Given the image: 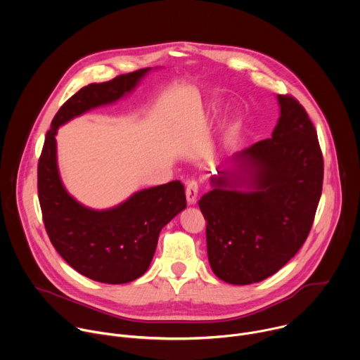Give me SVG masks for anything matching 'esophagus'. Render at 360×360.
Segmentation results:
<instances>
[{
    "label": "esophagus",
    "instance_id": "34e87169",
    "mask_svg": "<svg viewBox=\"0 0 360 360\" xmlns=\"http://www.w3.org/2000/svg\"><path fill=\"white\" fill-rule=\"evenodd\" d=\"M198 193H199V186L196 181H189L186 185V200L189 205L196 203L198 199Z\"/></svg>",
    "mask_w": 360,
    "mask_h": 360
}]
</instances>
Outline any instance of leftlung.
Masks as SVG:
<instances>
[{"label": "left lung", "instance_id": "left-lung-1", "mask_svg": "<svg viewBox=\"0 0 360 360\" xmlns=\"http://www.w3.org/2000/svg\"><path fill=\"white\" fill-rule=\"evenodd\" d=\"M271 139L216 168L199 200L207 259L224 283L248 285L276 274L301 249L322 193L323 160L305 108L277 96Z\"/></svg>", "mask_w": 360, "mask_h": 360}]
</instances>
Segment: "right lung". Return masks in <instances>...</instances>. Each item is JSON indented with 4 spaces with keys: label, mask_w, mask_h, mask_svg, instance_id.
I'll use <instances>...</instances> for the list:
<instances>
[{
    "label": "right lung",
    "mask_w": 360,
    "mask_h": 360,
    "mask_svg": "<svg viewBox=\"0 0 360 360\" xmlns=\"http://www.w3.org/2000/svg\"><path fill=\"white\" fill-rule=\"evenodd\" d=\"M150 70L91 83L73 94L53 117L38 164V196L53 248L77 273L98 283H130L148 270L161 229L186 207L185 188L172 181L139 191L114 207L90 209L60 179L55 137L72 118L131 93Z\"/></svg>",
    "instance_id": "1"
}]
</instances>
